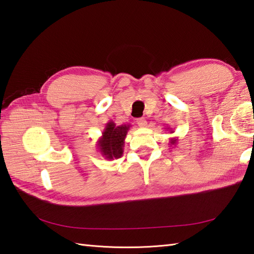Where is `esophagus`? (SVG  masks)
<instances>
[{
  "mask_svg": "<svg viewBox=\"0 0 254 254\" xmlns=\"http://www.w3.org/2000/svg\"><path fill=\"white\" fill-rule=\"evenodd\" d=\"M136 123L140 127H145L147 126V121L144 118H138L136 119Z\"/></svg>",
  "mask_w": 254,
  "mask_h": 254,
  "instance_id": "esophagus-1",
  "label": "esophagus"
}]
</instances>
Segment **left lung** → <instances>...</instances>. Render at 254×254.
Segmentation results:
<instances>
[{
	"mask_svg": "<svg viewBox=\"0 0 254 254\" xmlns=\"http://www.w3.org/2000/svg\"><path fill=\"white\" fill-rule=\"evenodd\" d=\"M166 128H167V130H170V132H171V133H173V132H174L171 127H166ZM177 142H178V140H177L176 137H172V138H170V145H171V146H176Z\"/></svg>",
	"mask_w": 254,
	"mask_h": 254,
	"instance_id": "left-lung-1",
	"label": "left lung"
}]
</instances>
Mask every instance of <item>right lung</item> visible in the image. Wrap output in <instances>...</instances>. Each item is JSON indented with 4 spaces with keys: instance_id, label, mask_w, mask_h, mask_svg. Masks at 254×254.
<instances>
[{
    "instance_id": "obj_1",
    "label": "right lung",
    "mask_w": 254,
    "mask_h": 254,
    "mask_svg": "<svg viewBox=\"0 0 254 254\" xmlns=\"http://www.w3.org/2000/svg\"><path fill=\"white\" fill-rule=\"evenodd\" d=\"M130 127V124L117 126L113 121H109L106 124L102 135L97 141L98 150L106 160H113L122 156L124 140Z\"/></svg>"
}]
</instances>
